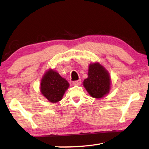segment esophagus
<instances>
[{"label": "esophagus", "instance_id": "34e87169", "mask_svg": "<svg viewBox=\"0 0 149 149\" xmlns=\"http://www.w3.org/2000/svg\"><path fill=\"white\" fill-rule=\"evenodd\" d=\"M72 83H73V85H80L81 83V80L80 79V80L75 81Z\"/></svg>", "mask_w": 149, "mask_h": 149}]
</instances>
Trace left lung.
<instances>
[{
    "label": "left lung",
    "instance_id": "left-lung-1",
    "mask_svg": "<svg viewBox=\"0 0 149 149\" xmlns=\"http://www.w3.org/2000/svg\"><path fill=\"white\" fill-rule=\"evenodd\" d=\"M83 85L91 97L102 98L111 90V76L100 63H92L89 64L88 77L83 81Z\"/></svg>",
    "mask_w": 149,
    "mask_h": 149
}]
</instances>
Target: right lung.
I'll return each mask as SVG.
<instances>
[{
    "label": "right lung",
    "instance_id": "right-lung-1",
    "mask_svg": "<svg viewBox=\"0 0 149 149\" xmlns=\"http://www.w3.org/2000/svg\"><path fill=\"white\" fill-rule=\"evenodd\" d=\"M69 83L57 71L49 69L42 76L40 84V91L50 102L60 101L68 89Z\"/></svg>",
    "mask_w": 149,
    "mask_h": 149
}]
</instances>
